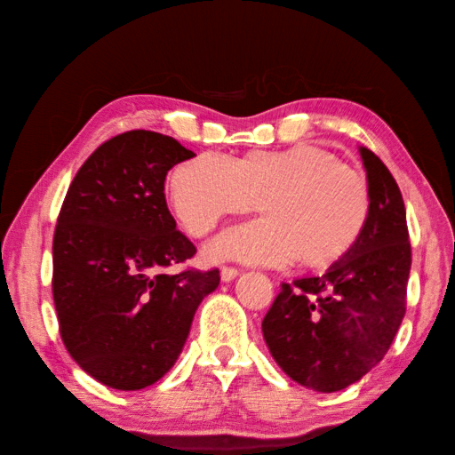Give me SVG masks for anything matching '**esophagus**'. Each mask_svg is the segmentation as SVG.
I'll use <instances>...</instances> for the list:
<instances>
[{
	"instance_id": "obj_1",
	"label": "esophagus",
	"mask_w": 455,
	"mask_h": 455,
	"mask_svg": "<svg viewBox=\"0 0 455 455\" xmlns=\"http://www.w3.org/2000/svg\"><path fill=\"white\" fill-rule=\"evenodd\" d=\"M238 276V270L233 267H222L220 268V280L222 283H230V280H235Z\"/></svg>"
}]
</instances>
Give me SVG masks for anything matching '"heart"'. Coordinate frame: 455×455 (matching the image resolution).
Returning <instances> with one entry per match:
<instances>
[{
  "label": "heart",
  "instance_id": "heart-1",
  "mask_svg": "<svg viewBox=\"0 0 455 455\" xmlns=\"http://www.w3.org/2000/svg\"><path fill=\"white\" fill-rule=\"evenodd\" d=\"M256 199L264 217L214 236L206 246L211 259L286 264L300 254L304 264L322 268L352 249L370 214L366 180L308 143L238 159L203 153L171 177L177 217L196 236L227 214L251 211Z\"/></svg>",
  "mask_w": 455,
  "mask_h": 455
}]
</instances>
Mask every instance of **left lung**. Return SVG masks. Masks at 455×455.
I'll return each mask as SVG.
<instances>
[{"instance_id":"obj_1","label":"left lung","mask_w":455,"mask_h":455,"mask_svg":"<svg viewBox=\"0 0 455 455\" xmlns=\"http://www.w3.org/2000/svg\"><path fill=\"white\" fill-rule=\"evenodd\" d=\"M358 151L370 191L364 230L324 275L283 283L262 320L264 342L284 374L324 394L368 374L406 314L411 249L402 193L370 148Z\"/></svg>"}]
</instances>
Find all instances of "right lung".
Listing matches in <instances>:
<instances>
[{
  "label": "right lung",
  "mask_w": 455,
  "mask_h": 455,
  "mask_svg": "<svg viewBox=\"0 0 455 455\" xmlns=\"http://www.w3.org/2000/svg\"><path fill=\"white\" fill-rule=\"evenodd\" d=\"M172 137L127 131L77 171L53 236V302L71 358L115 390H143L175 366L219 270H183L195 244L177 230L164 179L193 159Z\"/></svg>",
  "instance_id": "obj_1"
}]
</instances>
